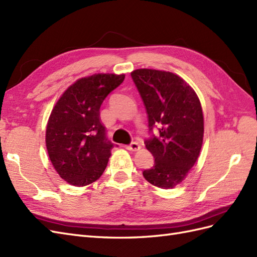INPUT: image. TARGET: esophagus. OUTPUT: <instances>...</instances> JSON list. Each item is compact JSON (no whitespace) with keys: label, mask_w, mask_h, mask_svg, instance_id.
Masks as SVG:
<instances>
[{"label":"esophagus","mask_w":257,"mask_h":257,"mask_svg":"<svg viewBox=\"0 0 257 257\" xmlns=\"http://www.w3.org/2000/svg\"><path fill=\"white\" fill-rule=\"evenodd\" d=\"M125 148H126L127 150H130V151H137V150L141 149V145L138 144V143L133 142V143H131L130 145H126Z\"/></svg>","instance_id":"1"}]
</instances>
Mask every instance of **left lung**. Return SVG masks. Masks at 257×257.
I'll use <instances>...</instances> for the list:
<instances>
[{"instance_id":"left-lung-1","label":"left lung","mask_w":257,"mask_h":257,"mask_svg":"<svg viewBox=\"0 0 257 257\" xmlns=\"http://www.w3.org/2000/svg\"><path fill=\"white\" fill-rule=\"evenodd\" d=\"M131 77L147 111L149 131L159 126V135L145 141L155 164L143 175L159 188H173L186 178L202 147L204 123L200 100L172 72L137 69Z\"/></svg>"}]
</instances>
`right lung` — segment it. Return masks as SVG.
<instances>
[{
	"label": "right lung",
	"instance_id": "1",
	"mask_svg": "<svg viewBox=\"0 0 257 257\" xmlns=\"http://www.w3.org/2000/svg\"><path fill=\"white\" fill-rule=\"evenodd\" d=\"M125 75L97 73L69 86L53 108L46 126V148L59 176L70 185L94 183L105 171L114 145L100 122L102 101Z\"/></svg>",
	"mask_w": 257,
	"mask_h": 257
}]
</instances>
